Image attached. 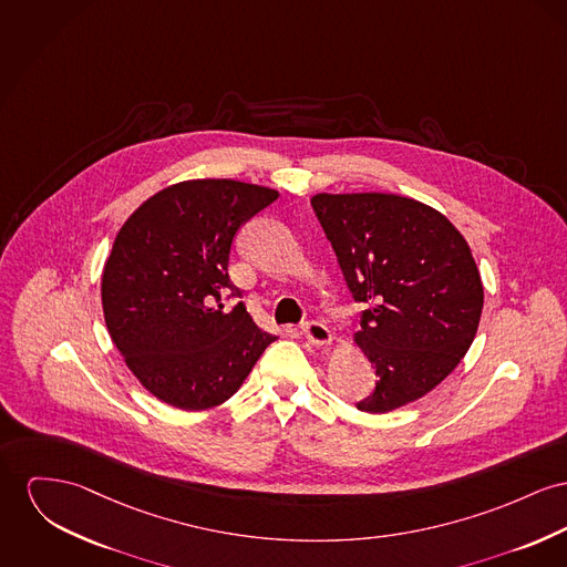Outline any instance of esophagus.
<instances>
[{
	"instance_id": "1",
	"label": "esophagus",
	"mask_w": 567,
	"mask_h": 567,
	"mask_svg": "<svg viewBox=\"0 0 567 567\" xmlns=\"http://www.w3.org/2000/svg\"><path fill=\"white\" fill-rule=\"evenodd\" d=\"M302 336L311 341L313 346H329L331 343V331L320 320H307L302 324Z\"/></svg>"
}]
</instances>
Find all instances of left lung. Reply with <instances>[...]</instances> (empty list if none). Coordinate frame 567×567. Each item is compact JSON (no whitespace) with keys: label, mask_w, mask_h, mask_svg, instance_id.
I'll return each mask as SVG.
<instances>
[{"label":"left lung","mask_w":567,"mask_h":567,"mask_svg":"<svg viewBox=\"0 0 567 567\" xmlns=\"http://www.w3.org/2000/svg\"><path fill=\"white\" fill-rule=\"evenodd\" d=\"M354 302L357 343L377 368L359 411L386 413L450 377L475 340L484 288L462 234L434 208L389 193L311 197Z\"/></svg>","instance_id":"1"}]
</instances>
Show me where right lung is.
Returning <instances> with one entry per match:
<instances>
[{"instance_id":"1","label":"right lung","mask_w":567,"mask_h":567,"mask_svg":"<svg viewBox=\"0 0 567 567\" xmlns=\"http://www.w3.org/2000/svg\"><path fill=\"white\" fill-rule=\"evenodd\" d=\"M277 190L189 181L158 190L115 236L103 311L115 348L158 400L204 411L231 398L277 336L262 331L227 272L234 240Z\"/></svg>"}]
</instances>
